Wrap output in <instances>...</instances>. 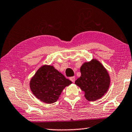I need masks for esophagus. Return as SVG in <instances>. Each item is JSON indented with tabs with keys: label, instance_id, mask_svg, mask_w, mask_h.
Wrapping results in <instances>:
<instances>
[{
	"label": "esophagus",
	"instance_id": "1",
	"mask_svg": "<svg viewBox=\"0 0 132 132\" xmlns=\"http://www.w3.org/2000/svg\"><path fill=\"white\" fill-rule=\"evenodd\" d=\"M70 80L72 81V82H75V77H74V76H73V77H70Z\"/></svg>",
	"mask_w": 132,
	"mask_h": 132
}]
</instances>
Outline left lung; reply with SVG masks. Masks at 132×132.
Segmentation results:
<instances>
[{
	"instance_id": "left-lung-1",
	"label": "left lung",
	"mask_w": 132,
	"mask_h": 132,
	"mask_svg": "<svg viewBox=\"0 0 132 132\" xmlns=\"http://www.w3.org/2000/svg\"><path fill=\"white\" fill-rule=\"evenodd\" d=\"M81 76L75 84L85 92V97L89 101H95L103 97L110 86L109 73L101 63L93 59L85 62L80 67Z\"/></svg>"
}]
</instances>
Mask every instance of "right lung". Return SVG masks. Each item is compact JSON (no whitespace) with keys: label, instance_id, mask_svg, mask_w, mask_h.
<instances>
[{"label":"right lung","instance_id":"obj_1","mask_svg":"<svg viewBox=\"0 0 132 132\" xmlns=\"http://www.w3.org/2000/svg\"><path fill=\"white\" fill-rule=\"evenodd\" d=\"M72 81L51 65H43L30 81V88L37 99L48 104L57 101L63 90Z\"/></svg>","mask_w":132,"mask_h":132}]
</instances>
